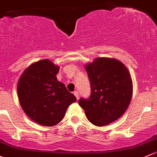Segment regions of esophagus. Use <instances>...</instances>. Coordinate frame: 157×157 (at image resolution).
<instances>
[{
  "label": "esophagus",
  "instance_id": "1",
  "mask_svg": "<svg viewBox=\"0 0 157 157\" xmlns=\"http://www.w3.org/2000/svg\"><path fill=\"white\" fill-rule=\"evenodd\" d=\"M74 95H75V97L77 98V99L78 100L79 99V92L77 91H74Z\"/></svg>",
  "mask_w": 157,
  "mask_h": 157
}]
</instances>
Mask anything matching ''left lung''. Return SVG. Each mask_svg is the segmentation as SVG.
I'll list each match as a JSON object with an SVG mask.
<instances>
[{
    "label": "left lung",
    "instance_id": "obj_1",
    "mask_svg": "<svg viewBox=\"0 0 157 157\" xmlns=\"http://www.w3.org/2000/svg\"><path fill=\"white\" fill-rule=\"evenodd\" d=\"M91 85L88 99L79 105L87 119L96 126H103L119 119L128 108L132 96L131 74L123 63L115 59L96 58L85 65Z\"/></svg>",
    "mask_w": 157,
    "mask_h": 157
}]
</instances>
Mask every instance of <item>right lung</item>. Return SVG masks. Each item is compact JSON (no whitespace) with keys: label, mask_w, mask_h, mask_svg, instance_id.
<instances>
[{"label":"right lung","mask_w":157,"mask_h":157,"mask_svg":"<svg viewBox=\"0 0 157 157\" xmlns=\"http://www.w3.org/2000/svg\"><path fill=\"white\" fill-rule=\"evenodd\" d=\"M59 67L48 59L29 65L17 85L18 98L22 110L33 121L45 126L58 124L67 108L77 98L57 80Z\"/></svg>","instance_id":"obj_1"}]
</instances>
